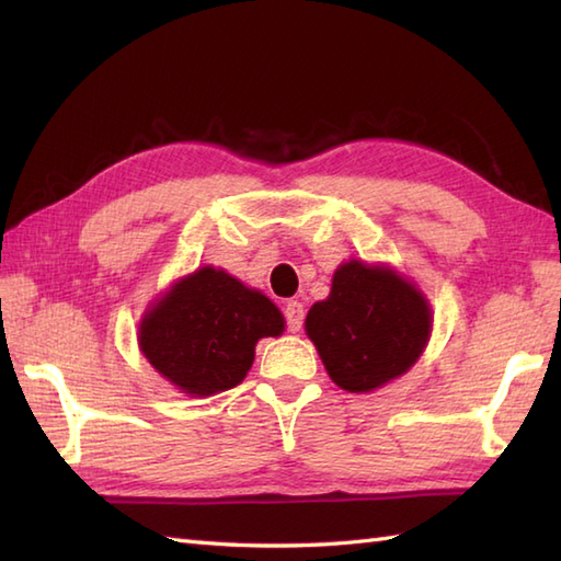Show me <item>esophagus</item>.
I'll list each match as a JSON object with an SVG mask.
<instances>
[{"label": "esophagus", "mask_w": 561, "mask_h": 561, "mask_svg": "<svg viewBox=\"0 0 561 561\" xmlns=\"http://www.w3.org/2000/svg\"><path fill=\"white\" fill-rule=\"evenodd\" d=\"M304 318H306L304 304L289 301L287 306H284V320H287V330L289 332H299L304 328Z\"/></svg>", "instance_id": "34e87169"}]
</instances>
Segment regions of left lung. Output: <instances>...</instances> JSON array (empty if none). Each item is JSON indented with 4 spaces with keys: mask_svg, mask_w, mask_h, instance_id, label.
I'll use <instances>...</instances> for the list:
<instances>
[{
    "mask_svg": "<svg viewBox=\"0 0 561 561\" xmlns=\"http://www.w3.org/2000/svg\"><path fill=\"white\" fill-rule=\"evenodd\" d=\"M306 332L340 388L368 392L420 359L432 311L392 270L352 260L335 272L328 299L308 311Z\"/></svg>",
    "mask_w": 561,
    "mask_h": 561,
    "instance_id": "8db88e82",
    "label": "left lung"
}]
</instances>
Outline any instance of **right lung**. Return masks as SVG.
Instances as JSON below:
<instances>
[{
	"label": "right lung",
	"instance_id": "right-lung-1",
	"mask_svg": "<svg viewBox=\"0 0 561 561\" xmlns=\"http://www.w3.org/2000/svg\"><path fill=\"white\" fill-rule=\"evenodd\" d=\"M284 330L279 308L231 274L202 267L181 279L141 320L139 347L149 364L190 396L241 383L260 337Z\"/></svg>",
	"mask_w": 561,
	"mask_h": 561
}]
</instances>
